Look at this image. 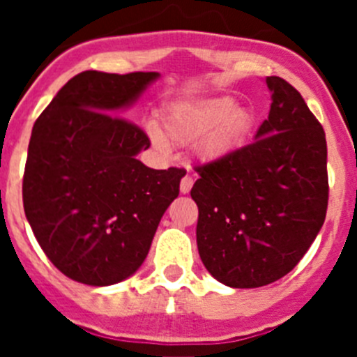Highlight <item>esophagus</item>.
I'll list each match as a JSON object with an SVG mask.
<instances>
[{
  "label": "esophagus",
  "mask_w": 357,
  "mask_h": 357,
  "mask_svg": "<svg viewBox=\"0 0 357 357\" xmlns=\"http://www.w3.org/2000/svg\"><path fill=\"white\" fill-rule=\"evenodd\" d=\"M191 188H193V178H191L189 175H185L181 181V193L188 195L189 191H191Z\"/></svg>",
  "instance_id": "1"
}]
</instances>
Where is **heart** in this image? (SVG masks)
I'll list each match as a JSON object with an SVG mask.
<instances>
[{
	"mask_svg": "<svg viewBox=\"0 0 357 357\" xmlns=\"http://www.w3.org/2000/svg\"><path fill=\"white\" fill-rule=\"evenodd\" d=\"M166 139L176 144L198 143L197 153L204 162L225 160L252 139L259 118L252 107L238 105L232 96H207L175 102L162 118ZM159 148H166L160 134H153Z\"/></svg>",
	"mask_w": 357,
	"mask_h": 357,
	"instance_id": "1",
	"label": "heart"
}]
</instances>
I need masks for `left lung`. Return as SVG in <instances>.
<instances>
[{
    "instance_id": "1",
    "label": "left lung",
    "mask_w": 357,
    "mask_h": 357,
    "mask_svg": "<svg viewBox=\"0 0 357 357\" xmlns=\"http://www.w3.org/2000/svg\"><path fill=\"white\" fill-rule=\"evenodd\" d=\"M270 114L254 143L204 164L191 189L207 272L230 288H261L289 273L327 213L326 132L301 93L266 77Z\"/></svg>"
}]
</instances>
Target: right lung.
Masks as SVG:
<instances>
[{"label":"right lung","mask_w":357,"mask_h":357,"mask_svg":"<svg viewBox=\"0 0 357 357\" xmlns=\"http://www.w3.org/2000/svg\"><path fill=\"white\" fill-rule=\"evenodd\" d=\"M159 73L84 71L53 98L31 130L23 206L48 259L69 279L110 286L146 259L182 169H151L150 146L128 119Z\"/></svg>","instance_id":"obj_1"}]
</instances>
